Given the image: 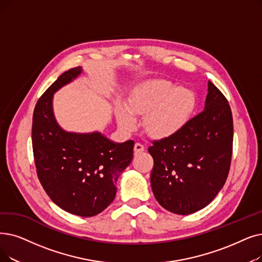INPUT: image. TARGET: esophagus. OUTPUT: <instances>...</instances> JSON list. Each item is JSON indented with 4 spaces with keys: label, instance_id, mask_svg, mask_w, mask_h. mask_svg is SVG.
Listing matches in <instances>:
<instances>
[{
    "label": "esophagus",
    "instance_id": "esophagus-1",
    "mask_svg": "<svg viewBox=\"0 0 262 262\" xmlns=\"http://www.w3.org/2000/svg\"><path fill=\"white\" fill-rule=\"evenodd\" d=\"M134 151L135 153H140V152H143L144 151V145L139 143V142H136L135 143V146H134Z\"/></svg>",
    "mask_w": 262,
    "mask_h": 262
}]
</instances>
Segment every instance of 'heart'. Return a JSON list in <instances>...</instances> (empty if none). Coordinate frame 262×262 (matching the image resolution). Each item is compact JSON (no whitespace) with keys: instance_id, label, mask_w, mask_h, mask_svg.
<instances>
[{"instance_id":"obj_1","label":"heart","mask_w":262,"mask_h":262,"mask_svg":"<svg viewBox=\"0 0 262 262\" xmlns=\"http://www.w3.org/2000/svg\"><path fill=\"white\" fill-rule=\"evenodd\" d=\"M196 107L190 90L164 80L147 82L134 91L127 106L116 105L120 126L127 132L137 127V118L143 117V127L151 137L164 139L184 128Z\"/></svg>"}]
</instances>
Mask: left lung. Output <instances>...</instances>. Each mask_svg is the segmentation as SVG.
Here are the masks:
<instances>
[{
  "instance_id": "1",
  "label": "left lung",
  "mask_w": 262,
  "mask_h": 262,
  "mask_svg": "<svg viewBox=\"0 0 262 262\" xmlns=\"http://www.w3.org/2000/svg\"><path fill=\"white\" fill-rule=\"evenodd\" d=\"M233 121L228 100L211 81L204 110L171 137L153 141V194L161 206L187 215L206 208L228 177Z\"/></svg>"
}]
</instances>
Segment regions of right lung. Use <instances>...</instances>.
<instances>
[{
    "label": "right lung",
    "mask_w": 262,
    "mask_h": 262,
    "mask_svg": "<svg viewBox=\"0 0 262 262\" xmlns=\"http://www.w3.org/2000/svg\"><path fill=\"white\" fill-rule=\"evenodd\" d=\"M81 73L80 66L71 68L40 96L33 113L32 145L38 179L50 199L68 213L91 217L115 199L135 142H113L98 132H66L58 124L53 94Z\"/></svg>",
    "instance_id": "obj_1"
}]
</instances>
